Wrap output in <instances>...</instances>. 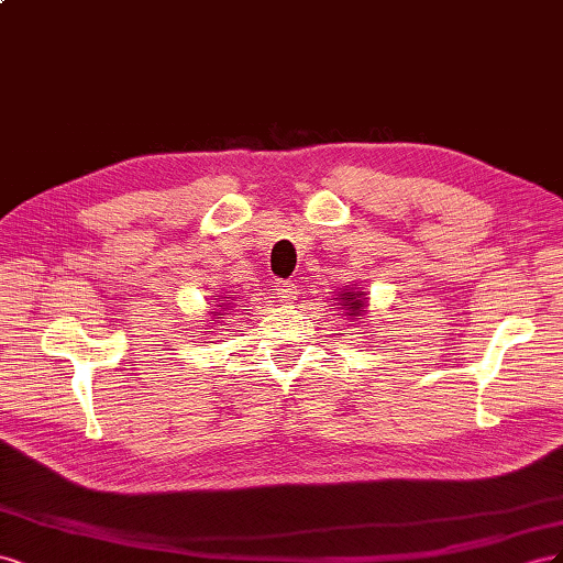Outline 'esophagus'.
Instances as JSON below:
<instances>
[{"label":"esophagus","instance_id":"esophagus-1","mask_svg":"<svg viewBox=\"0 0 563 563\" xmlns=\"http://www.w3.org/2000/svg\"><path fill=\"white\" fill-rule=\"evenodd\" d=\"M273 287H276V295H278L280 303H292L295 301V297H297V285L295 283L278 280Z\"/></svg>","mask_w":563,"mask_h":563}]
</instances>
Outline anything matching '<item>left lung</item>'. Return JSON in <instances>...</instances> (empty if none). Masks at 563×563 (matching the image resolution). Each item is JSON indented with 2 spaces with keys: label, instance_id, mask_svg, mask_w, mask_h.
Segmentation results:
<instances>
[{
  "label": "left lung",
  "instance_id": "obj_1",
  "mask_svg": "<svg viewBox=\"0 0 563 563\" xmlns=\"http://www.w3.org/2000/svg\"><path fill=\"white\" fill-rule=\"evenodd\" d=\"M336 307L340 309H344V313L349 316V318H356V316H361L363 313V309H365V297H363V292H342V295H336Z\"/></svg>",
  "mask_w": 563,
  "mask_h": 563
}]
</instances>
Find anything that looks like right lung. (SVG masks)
<instances>
[{"label":"right lung","instance_id":"obj_1","mask_svg":"<svg viewBox=\"0 0 563 563\" xmlns=\"http://www.w3.org/2000/svg\"><path fill=\"white\" fill-rule=\"evenodd\" d=\"M229 299H231V297H221V301H229ZM214 316H223V313H219V311H217Z\"/></svg>","mask_w":563,"mask_h":563}]
</instances>
